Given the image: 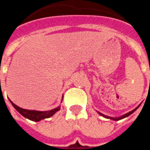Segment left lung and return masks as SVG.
<instances>
[{
  "label": "left lung",
  "mask_w": 150,
  "mask_h": 150,
  "mask_svg": "<svg viewBox=\"0 0 150 150\" xmlns=\"http://www.w3.org/2000/svg\"><path fill=\"white\" fill-rule=\"evenodd\" d=\"M141 104H139L137 107L136 108H134V109L131 111V112H129L125 113V114H124V115H122V116H118V117H112V116H106V115H104V114L100 112H98V111H96V112H97L99 115H100V116H103V117H104V118H106V119H109V120H114V121H117V120H122V119H124V118H125V117H127V116H130V115H131L132 113L134 112H135V111L137 110V108H138L139 106H140Z\"/></svg>",
  "instance_id": "8db88e82"
}]
</instances>
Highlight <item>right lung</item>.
I'll use <instances>...</instances> for the list:
<instances>
[{"mask_svg": "<svg viewBox=\"0 0 150 150\" xmlns=\"http://www.w3.org/2000/svg\"><path fill=\"white\" fill-rule=\"evenodd\" d=\"M63 99V96L62 97V101ZM9 100V99H8ZM10 103L13 106L16 110L18 111V112L21 114V116H23L25 118L30 120L32 121H35V122H38L42 120L46 119V118H49L50 116H52L53 115H54L58 111L60 110V108L61 106L59 105L55 108L51 109V110L48 111H37V110H29V109H24V108H21L18 107V105H16L14 103H13L10 100ZM61 101V102H62Z\"/></svg>", "mask_w": 150, "mask_h": 150, "instance_id": "obj_1", "label": "right lung"}]
</instances>
